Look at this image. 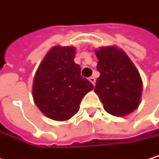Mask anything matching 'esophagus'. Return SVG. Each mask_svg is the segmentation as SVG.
Listing matches in <instances>:
<instances>
[{
  "mask_svg": "<svg viewBox=\"0 0 159 159\" xmlns=\"http://www.w3.org/2000/svg\"><path fill=\"white\" fill-rule=\"evenodd\" d=\"M89 80L90 81V83H93V86L95 85V81H96V80H95V78H94L93 76L89 77Z\"/></svg>",
  "mask_w": 159,
  "mask_h": 159,
  "instance_id": "34e87169",
  "label": "esophagus"
}]
</instances>
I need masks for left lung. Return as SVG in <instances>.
Wrapping results in <instances>:
<instances>
[{"instance_id": "1", "label": "left lung", "mask_w": 159, "mask_h": 159, "mask_svg": "<svg viewBox=\"0 0 159 159\" xmlns=\"http://www.w3.org/2000/svg\"><path fill=\"white\" fill-rule=\"evenodd\" d=\"M98 59L94 91L104 109L114 116H125L136 110L141 100L142 80L138 70L117 47H103L95 50Z\"/></svg>"}]
</instances>
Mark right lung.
I'll list each match as a JSON object with an SVG mask.
<instances>
[{
	"label": "right lung",
	"mask_w": 159,
	"mask_h": 159,
	"mask_svg": "<svg viewBox=\"0 0 159 159\" xmlns=\"http://www.w3.org/2000/svg\"><path fill=\"white\" fill-rule=\"evenodd\" d=\"M73 47H53L35 73L32 96L36 106L48 118L68 120L78 112L83 97L93 89L74 63Z\"/></svg>",
	"instance_id": "add662e5"
}]
</instances>
